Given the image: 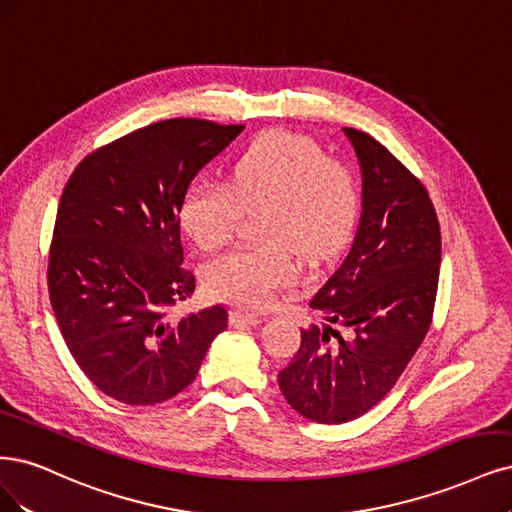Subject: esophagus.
<instances>
[{
  "mask_svg": "<svg viewBox=\"0 0 512 512\" xmlns=\"http://www.w3.org/2000/svg\"><path fill=\"white\" fill-rule=\"evenodd\" d=\"M264 320V315L260 313H250V311H233L231 313V326L241 328V326H256Z\"/></svg>",
  "mask_w": 512,
  "mask_h": 512,
  "instance_id": "obj_1",
  "label": "esophagus"
}]
</instances>
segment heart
Segmentation results:
<instances>
[{
    "label": "heart",
    "mask_w": 512,
    "mask_h": 512,
    "mask_svg": "<svg viewBox=\"0 0 512 512\" xmlns=\"http://www.w3.org/2000/svg\"><path fill=\"white\" fill-rule=\"evenodd\" d=\"M267 207L260 235L267 245H241L209 262V292L245 307H267L292 286L298 267L288 245L305 260L337 252L360 214V186L345 163L328 158L313 139L269 131L231 165L226 184L197 180L184 192L180 224L203 252L231 241L241 211Z\"/></svg>",
    "instance_id": "b5f03b06"
}]
</instances>
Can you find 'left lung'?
<instances>
[{
  "mask_svg": "<svg viewBox=\"0 0 512 512\" xmlns=\"http://www.w3.org/2000/svg\"><path fill=\"white\" fill-rule=\"evenodd\" d=\"M343 131L362 171L360 224L309 303L328 324L301 332L277 377L290 407L317 424H345L392 390L430 330L440 271V226L424 184L375 137ZM330 323L355 334L343 340Z\"/></svg>",
  "mask_w": 512,
  "mask_h": 512,
  "instance_id": "obj_1",
  "label": "left lung"
}]
</instances>
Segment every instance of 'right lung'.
<instances>
[{"label":"right lung","instance_id":"right-lung-1","mask_svg":"<svg viewBox=\"0 0 512 512\" xmlns=\"http://www.w3.org/2000/svg\"><path fill=\"white\" fill-rule=\"evenodd\" d=\"M241 131L197 118L154 122L88 154L65 184L50 305L84 375L114 400L144 407L180 394L228 324L222 305L180 320L169 309L197 286L182 267L184 192Z\"/></svg>","mask_w":512,"mask_h":512}]
</instances>
